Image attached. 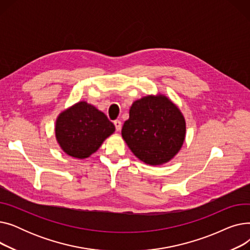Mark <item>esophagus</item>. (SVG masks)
Returning <instances> with one entry per match:
<instances>
[{"label": "esophagus", "mask_w": 250, "mask_h": 250, "mask_svg": "<svg viewBox=\"0 0 250 250\" xmlns=\"http://www.w3.org/2000/svg\"><path fill=\"white\" fill-rule=\"evenodd\" d=\"M114 125H115V129L117 130H121L122 129V122L121 121H114Z\"/></svg>", "instance_id": "obj_1"}]
</instances>
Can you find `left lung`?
<instances>
[{
  "label": "left lung",
  "mask_w": 250,
  "mask_h": 250,
  "mask_svg": "<svg viewBox=\"0 0 250 250\" xmlns=\"http://www.w3.org/2000/svg\"><path fill=\"white\" fill-rule=\"evenodd\" d=\"M187 125L179 108L163 94L147 95L129 108L122 136L127 147L144 163L162 165L181 149Z\"/></svg>",
  "instance_id": "1"
}]
</instances>
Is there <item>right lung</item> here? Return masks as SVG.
I'll return each mask as SVG.
<instances>
[{"label": "right lung", "instance_id": "obj_1", "mask_svg": "<svg viewBox=\"0 0 250 250\" xmlns=\"http://www.w3.org/2000/svg\"><path fill=\"white\" fill-rule=\"evenodd\" d=\"M114 130L107 116L86 101H79L62 111L55 127L61 149L77 159L95 153Z\"/></svg>", "mask_w": 250, "mask_h": 250}]
</instances>
